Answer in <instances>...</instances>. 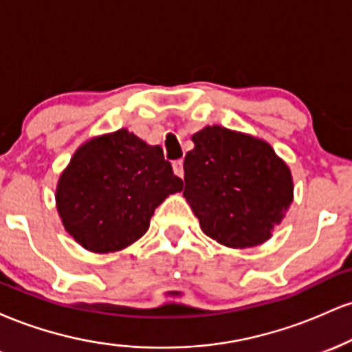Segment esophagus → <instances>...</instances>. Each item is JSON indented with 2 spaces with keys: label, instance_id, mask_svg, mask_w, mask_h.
Instances as JSON below:
<instances>
[{
  "label": "esophagus",
  "instance_id": "esophagus-1",
  "mask_svg": "<svg viewBox=\"0 0 352 352\" xmlns=\"http://www.w3.org/2000/svg\"><path fill=\"white\" fill-rule=\"evenodd\" d=\"M172 168L175 175H179L180 179H184V162H182V160H175V162H172Z\"/></svg>",
  "mask_w": 352,
  "mask_h": 352
}]
</instances>
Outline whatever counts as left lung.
I'll return each instance as SVG.
<instances>
[{
	"label": "left lung",
	"instance_id": "obj_1",
	"mask_svg": "<svg viewBox=\"0 0 352 352\" xmlns=\"http://www.w3.org/2000/svg\"><path fill=\"white\" fill-rule=\"evenodd\" d=\"M184 197L204 233L228 248L272 238L293 204V177L266 140L221 125L192 135Z\"/></svg>",
	"mask_w": 352,
	"mask_h": 352
}]
</instances>
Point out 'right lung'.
Wrapping results in <instances>:
<instances>
[{
	"label": "right lung",
	"instance_id": "add662e5",
	"mask_svg": "<svg viewBox=\"0 0 352 352\" xmlns=\"http://www.w3.org/2000/svg\"><path fill=\"white\" fill-rule=\"evenodd\" d=\"M182 188L159 145L119 129L74 152L59 175L56 208L82 248L114 253L144 236L155 208Z\"/></svg>",
	"mask_w": 352,
	"mask_h": 352
}]
</instances>
